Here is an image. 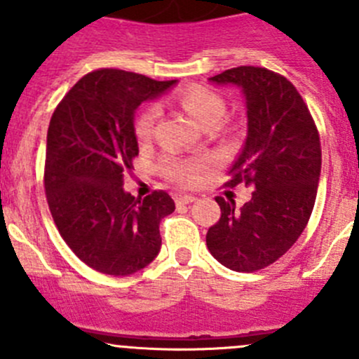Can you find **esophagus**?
Segmentation results:
<instances>
[{
  "instance_id": "obj_1",
  "label": "esophagus",
  "mask_w": 359,
  "mask_h": 359,
  "mask_svg": "<svg viewBox=\"0 0 359 359\" xmlns=\"http://www.w3.org/2000/svg\"><path fill=\"white\" fill-rule=\"evenodd\" d=\"M193 201H196V198L193 194H182V196L177 198V205H189Z\"/></svg>"
}]
</instances>
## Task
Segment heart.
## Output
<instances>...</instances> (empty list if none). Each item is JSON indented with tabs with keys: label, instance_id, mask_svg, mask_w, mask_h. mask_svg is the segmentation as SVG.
<instances>
[{
	"label": "heart",
	"instance_id": "obj_1",
	"mask_svg": "<svg viewBox=\"0 0 359 359\" xmlns=\"http://www.w3.org/2000/svg\"><path fill=\"white\" fill-rule=\"evenodd\" d=\"M180 106L193 119H196L203 128H212L222 119L226 112V102L222 97L206 86H191L180 95ZM158 106L151 104L140 112L135 119V135L140 142L151 140L154 133V126L158 121ZM210 166V159H179L166 156L163 159L161 170L170 180L182 186H193L201 172Z\"/></svg>",
	"mask_w": 359,
	"mask_h": 359
}]
</instances>
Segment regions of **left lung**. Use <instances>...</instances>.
Returning <instances> with one entry per match:
<instances>
[{
  "instance_id": "obj_1",
  "label": "left lung",
  "mask_w": 359,
  "mask_h": 359,
  "mask_svg": "<svg viewBox=\"0 0 359 359\" xmlns=\"http://www.w3.org/2000/svg\"><path fill=\"white\" fill-rule=\"evenodd\" d=\"M240 86L247 102V139L229 168L234 187L252 186V200L215 198L220 219L206 247L222 266L253 273L276 262L306 229L316 201L321 144L314 119L295 86L266 67L240 66L210 78Z\"/></svg>"
}]
</instances>
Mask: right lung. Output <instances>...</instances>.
<instances>
[{
	"label": "right lung",
	"mask_w": 359,
	"mask_h": 359,
	"mask_svg": "<svg viewBox=\"0 0 359 359\" xmlns=\"http://www.w3.org/2000/svg\"><path fill=\"white\" fill-rule=\"evenodd\" d=\"M175 83L99 69L69 90L50 119V213L67 247L99 273L128 276L153 262L161 248L159 222L175 203L165 191L132 196L123 189V177L139 154L137 107Z\"/></svg>",
	"instance_id": "right-lung-1"
}]
</instances>
